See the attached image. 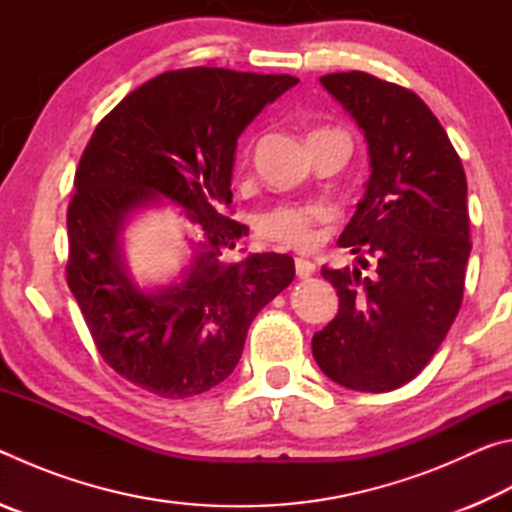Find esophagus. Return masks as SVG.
<instances>
[{"label": "esophagus", "mask_w": 512, "mask_h": 512, "mask_svg": "<svg viewBox=\"0 0 512 512\" xmlns=\"http://www.w3.org/2000/svg\"><path fill=\"white\" fill-rule=\"evenodd\" d=\"M314 271H316V266L311 264L309 259H302V257L296 259V273H298V277H302V280H307V277L314 275Z\"/></svg>", "instance_id": "obj_1"}]
</instances>
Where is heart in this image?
Instances as JSON below:
<instances>
[{"instance_id":"1","label":"heart","mask_w":512,"mask_h":512,"mask_svg":"<svg viewBox=\"0 0 512 512\" xmlns=\"http://www.w3.org/2000/svg\"><path fill=\"white\" fill-rule=\"evenodd\" d=\"M323 212L314 205H282L259 219V235L275 244L291 248H311L316 244V223Z\"/></svg>"}]
</instances>
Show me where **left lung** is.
Returning a JSON list of instances; mask_svg holds the SVG:
<instances>
[{"instance_id":"1","label":"left lung","mask_w":512,"mask_h":512,"mask_svg":"<svg viewBox=\"0 0 512 512\" xmlns=\"http://www.w3.org/2000/svg\"><path fill=\"white\" fill-rule=\"evenodd\" d=\"M366 135L370 178L339 246L366 268H327L339 314L311 339L325 375L386 393L427 366L461 309L470 257L467 180L452 142L418 94L366 72L320 76Z\"/></svg>"}]
</instances>
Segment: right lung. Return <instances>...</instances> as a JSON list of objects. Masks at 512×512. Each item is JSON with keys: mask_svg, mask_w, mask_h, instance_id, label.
<instances>
[{"mask_svg": "<svg viewBox=\"0 0 512 512\" xmlns=\"http://www.w3.org/2000/svg\"><path fill=\"white\" fill-rule=\"evenodd\" d=\"M296 83L223 67L164 72L94 128L67 207V284L103 361L142 391L185 400L219 386L259 309L296 277L289 255L230 262L248 228L225 216L237 137ZM162 197L199 232L179 280L142 290L127 273L120 232Z\"/></svg>", "mask_w": 512, "mask_h": 512, "instance_id": "1", "label": "right lung"}]
</instances>
